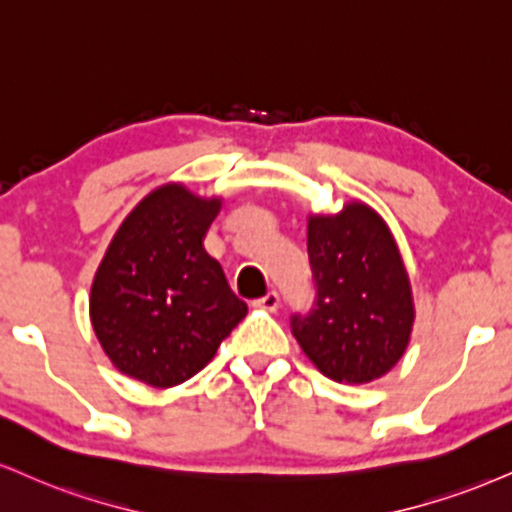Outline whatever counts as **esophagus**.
<instances>
[{
  "instance_id": "obj_1",
  "label": "esophagus",
  "mask_w": 512,
  "mask_h": 512,
  "mask_svg": "<svg viewBox=\"0 0 512 512\" xmlns=\"http://www.w3.org/2000/svg\"><path fill=\"white\" fill-rule=\"evenodd\" d=\"M279 305H281V298L276 291H269L267 295H262V298L255 300V307H262V310H269V312H274Z\"/></svg>"
}]
</instances>
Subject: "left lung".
<instances>
[{"label":"left lung","instance_id":"8db88e82","mask_svg":"<svg viewBox=\"0 0 512 512\" xmlns=\"http://www.w3.org/2000/svg\"><path fill=\"white\" fill-rule=\"evenodd\" d=\"M315 303L291 317L300 348L324 377L367 384L408 348L415 307L389 226L362 202L307 224Z\"/></svg>","mask_w":512,"mask_h":512}]
</instances>
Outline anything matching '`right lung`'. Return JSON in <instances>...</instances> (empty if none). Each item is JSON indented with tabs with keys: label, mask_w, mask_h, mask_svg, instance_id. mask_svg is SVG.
<instances>
[{
	"label": "right lung",
	"mask_w": 512,
	"mask_h": 512,
	"mask_svg": "<svg viewBox=\"0 0 512 512\" xmlns=\"http://www.w3.org/2000/svg\"><path fill=\"white\" fill-rule=\"evenodd\" d=\"M219 207L169 183L116 231L92 281L90 319L119 372L157 389L183 384L248 315L205 250Z\"/></svg>",
	"instance_id": "add662e5"
}]
</instances>
